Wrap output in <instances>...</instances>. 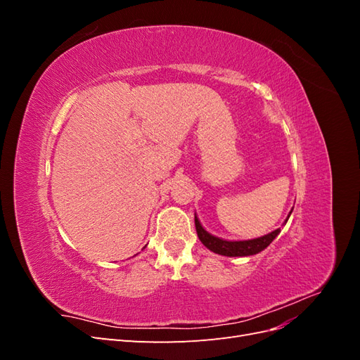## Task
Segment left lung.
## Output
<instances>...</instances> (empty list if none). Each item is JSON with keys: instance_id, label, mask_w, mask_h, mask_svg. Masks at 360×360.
I'll return each mask as SVG.
<instances>
[{"instance_id": "8db88e82", "label": "left lung", "mask_w": 360, "mask_h": 360, "mask_svg": "<svg viewBox=\"0 0 360 360\" xmlns=\"http://www.w3.org/2000/svg\"><path fill=\"white\" fill-rule=\"evenodd\" d=\"M291 212H290V214H291ZM290 214H288V217H290ZM288 217L285 219V222L288 221ZM195 228H197V234L200 237V240L202 242V245L207 249H210L214 254L225 255V257L255 255V254L261 252L263 249H266L271 242L275 240V237L281 233V228H278V230L271 231L263 237L252 238V240H240V242L224 240V238H219L216 236H212L210 233H207L202 228V225L200 224L197 216H195Z\"/></svg>"}]
</instances>
